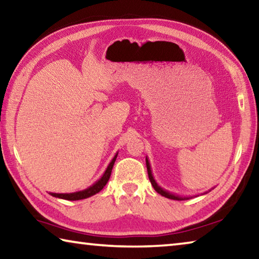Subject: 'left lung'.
Returning a JSON list of instances; mask_svg holds the SVG:
<instances>
[{
    "mask_svg": "<svg viewBox=\"0 0 259 259\" xmlns=\"http://www.w3.org/2000/svg\"><path fill=\"white\" fill-rule=\"evenodd\" d=\"M146 166H147V172H148V178H150L152 186L154 187V190L161 194L162 196H165V198L168 199H171V200H178V201H182V200H188L191 199L192 196H181V195H177V194H174V193H170L168 191H165L162 188L159 184L155 182L154 177H153V174H152V169H151V164H150V161H148L147 156H146Z\"/></svg>",
    "mask_w": 259,
    "mask_h": 259,
    "instance_id": "left-lung-1",
    "label": "left lung"
}]
</instances>
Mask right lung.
<instances>
[{
    "label": "right lung",
    "mask_w": 259,
    "mask_h": 259,
    "mask_svg": "<svg viewBox=\"0 0 259 259\" xmlns=\"http://www.w3.org/2000/svg\"><path fill=\"white\" fill-rule=\"evenodd\" d=\"M116 156H117V153L115 155H114L112 161L109 162V164L107 165L106 170H105V172H104L103 176L100 177V179H98V181L96 182L95 184H93L91 186L85 188V190L74 192V193H49V194L52 195V196H55V198L69 200V201H76V200L87 199V198H90V196H93L95 194H97L98 192L103 190L104 186L107 184L109 177H111L112 169H113L114 162H115V160H116Z\"/></svg>",
    "instance_id": "add662e5"
}]
</instances>
